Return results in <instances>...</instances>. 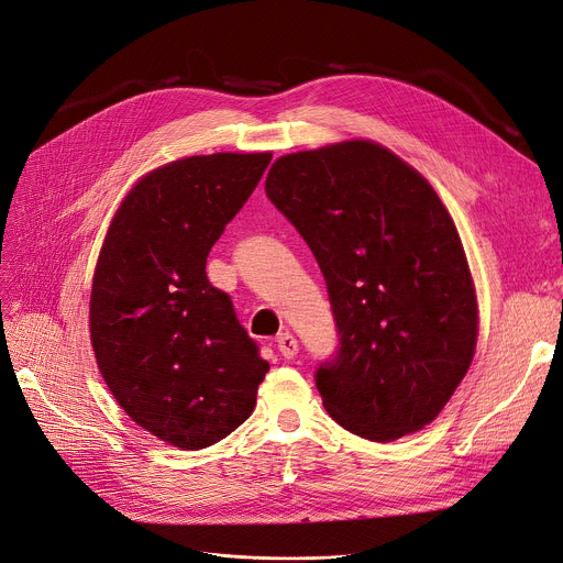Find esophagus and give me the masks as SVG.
<instances>
[{
    "label": "esophagus",
    "instance_id": "34e87169",
    "mask_svg": "<svg viewBox=\"0 0 563 563\" xmlns=\"http://www.w3.org/2000/svg\"><path fill=\"white\" fill-rule=\"evenodd\" d=\"M278 352L285 356V360H294L298 352V341L289 332H283L278 336Z\"/></svg>",
    "mask_w": 563,
    "mask_h": 563
}]
</instances>
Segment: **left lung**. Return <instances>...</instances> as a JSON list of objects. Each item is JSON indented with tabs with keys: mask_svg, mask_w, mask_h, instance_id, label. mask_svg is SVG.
Masks as SVG:
<instances>
[{
	"mask_svg": "<svg viewBox=\"0 0 563 563\" xmlns=\"http://www.w3.org/2000/svg\"><path fill=\"white\" fill-rule=\"evenodd\" d=\"M312 249L339 347L314 379L350 433L424 429L470 371L478 305L467 255L431 184L373 141L280 157L265 184Z\"/></svg>",
	"mask_w": 563,
	"mask_h": 563,
	"instance_id": "left-lung-1",
	"label": "left lung"
}]
</instances>
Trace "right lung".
Instances as JSON below:
<instances>
[{"mask_svg": "<svg viewBox=\"0 0 563 563\" xmlns=\"http://www.w3.org/2000/svg\"><path fill=\"white\" fill-rule=\"evenodd\" d=\"M269 152L186 157L145 175L100 249L89 330L114 399L145 431L203 449L253 411L269 364L207 258L258 186Z\"/></svg>", "mask_w": 563, "mask_h": 563, "instance_id": "1", "label": "right lung"}]
</instances>
